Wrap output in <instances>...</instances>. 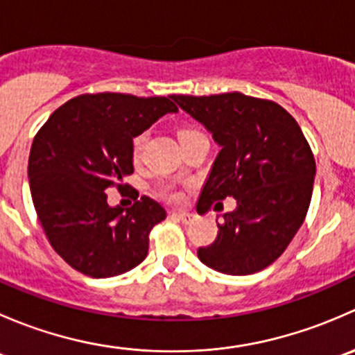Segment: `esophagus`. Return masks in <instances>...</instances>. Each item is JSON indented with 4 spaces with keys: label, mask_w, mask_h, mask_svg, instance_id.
<instances>
[{
    "label": "esophagus",
    "mask_w": 355,
    "mask_h": 355,
    "mask_svg": "<svg viewBox=\"0 0 355 355\" xmlns=\"http://www.w3.org/2000/svg\"><path fill=\"white\" fill-rule=\"evenodd\" d=\"M171 216L178 218V220H180L184 225L192 223V221H194V218H196L194 214H192V213H185V211H171Z\"/></svg>",
    "instance_id": "obj_1"
}]
</instances>
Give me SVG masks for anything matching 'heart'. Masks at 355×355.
Returning a JSON list of instances; mask_svg holds the SVG:
<instances>
[{
	"mask_svg": "<svg viewBox=\"0 0 355 355\" xmlns=\"http://www.w3.org/2000/svg\"><path fill=\"white\" fill-rule=\"evenodd\" d=\"M187 132H192L191 128H184V130H180V134H187ZM144 142H146V134H141L137 135V137L134 139V142H132V157H134V161H139L141 159V153H142V148H144ZM161 194L164 196V198L168 199H178V194L175 191H171L170 187H164L163 191H161Z\"/></svg>",
	"mask_w": 355,
	"mask_h": 355,
	"instance_id": "b5f03b06",
	"label": "heart"
}]
</instances>
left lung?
Instances as JSON below:
<instances>
[{"instance_id": "left-lung-1", "label": "left lung", "mask_w": 355, "mask_h": 355, "mask_svg": "<svg viewBox=\"0 0 355 355\" xmlns=\"http://www.w3.org/2000/svg\"><path fill=\"white\" fill-rule=\"evenodd\" d=\"M170 98L220 146L198 213L237 200L213 244L198 249L200 263L239 277L264 270L292 242L313 196L316 163L299 123L277 103L242 92Z\"/></svg>"}]
</instances>
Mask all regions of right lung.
Instances as JSON below:
<instances>
[{
	"label": "right lung",
	"instance_id": "obj_1",
	"mask_svg": "<svg viewBox=\"0 0 355 355\" xmlns=\"http://www.w3.org/2000/svg\"><path fill=\"white\" fill-rule=\"evenodd\" d=\"M177 111L170 98L82 94L37 132L28 156L32 202L49 244L73 270L108 278L146 259L149 232L166 211L148 196L127 209L111 207L105 191H121L134 173V137Z\"/></svg>",
	"mask_w": 355,
	"mask_h": 355
}]
</instances>
